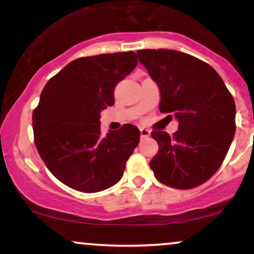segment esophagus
Masks as SVG:
<instances>
[{"instance_id":"34e87169","label":"esophagus","mask_w":254,"mask_h":254,"mask_svg":"<svg viewBox=\"0 0 254 254\" xmlns=\"http://www.w3.org/2000/svg\"><path fill=\"white\" fill-rule=\"evenodd\" d=\"M139 132H141L142 138H148V137L150 136V131L148 130V129H144V127L139 129Z\"/></svg>"}]
</instances>
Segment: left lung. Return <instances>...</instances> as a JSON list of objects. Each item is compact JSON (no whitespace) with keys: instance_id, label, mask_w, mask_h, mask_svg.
Listing matches in <instances>:
<instances>
[{"instance_id":"8db88e82","label":"left lung","mask_w":254,"mask_h":254,"mask_svg":"<svg viewBox=\"0 0 254 254\" xmlns=\"http://www.w3.org/2000/svg\"><path fill=\"white\" fill-rule=\"evenodd\" d=\"M139 62L160 89V111L173 113L179 129L153 131L159 151L150 168L159 182L176 189L205 183L222 165L235 133V103L208 63L176 50H139ZM172 118V116H170Z\"/></svg>"}]
</instances>
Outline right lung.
I'll list each match as a JSON object with an SVG mask.
<instances>
[{
	"label": "right lung",
	"instance_id": "add662e5",
	"mask_svg": "<svg viewBox=\"0 0 254 254\" xmlns=\"http://www.w3.org/2000/svg\"><path fill=\"white\" fill-rule=\"evenodd\" d=\"M137 63L132 51L81 57L44 87L32 118L34 143L46 167L69 188L93 193L123 177L139 130L125 124L104 136L100 112L115 104L116 86Z\"/></svg>",
	"mask_w": 254,
	"mask_h": 254
}]
</instances>
